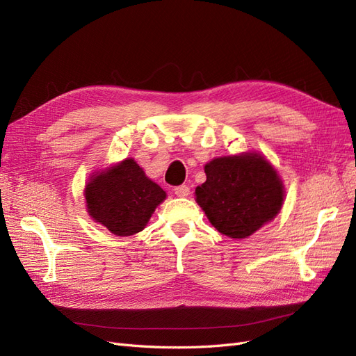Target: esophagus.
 Masks as SVG:
<instances>
[{
	"label": "esophagus",
	"mask_w": 356,
	"mask_h": 356,
	"mask_svg": "<svg viewBox=\"0 0 356 356\" xmlns=\"http://www.w3.org/2000/svg\"><path fill=\"white\" fill-rule=\"evenodd\" d=\"M175 193L177 195L179 198H186L188 195L191 193V189H189L188 185H180V186L175 188Z\"/></svg>",
	"instance_id": "esophagus-1"
}]
</instances>
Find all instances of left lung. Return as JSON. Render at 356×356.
<instances>
[{"label":"left lung","instance_id":"8db88e82","mask_svg":"<svg viewBox=\"0 0 356 356\" xmlns=\"http://www.w3.org/2000/svg\"><path fill=\"white\" fill-rule=\"evenodd\" d=\"M195 201L220 234L244 239L272 222L282 209L284 183L266 156L243 152L211 159Z\"/></svg>","mask_w":356,"mask_h":356}]
</instances>
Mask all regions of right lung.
<instances>
[{
	"instance_id": "1",
	"label": "right lung",
	"mask_w": 356,
	"mask_h": 356,
	"mask_svg": "<svg viewBox=\"0 0 356 356\" xmlns=\"http://www.w3.org/2000/svg\"><path fill=\"white\" fill-rule=\"evenodd\" d=\"M84 197L91 219L113 235L130 236L143 231L167 193L134 158H125L93 171L86 181Z\"/></svg>"
}]
</instances>
